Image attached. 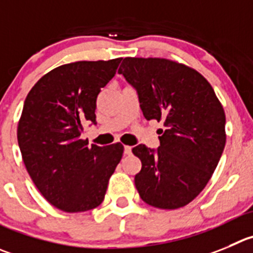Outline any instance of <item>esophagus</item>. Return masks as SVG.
I'll list each match as a JSON object with an SVG mask.
<instances>
[{"mask_svg": "<svg viewBox=\"0 0 253 253\" xmlns=\"http://www.w3.org/2000/svg\"><path fill=\"white\" fill-rule=\"evenodd\" d=\"M124 152H125V155H131V152H132V147H131V146H125V147H124Z\"/></svg>", "mask_w": 253, "mask_h": 253, "instance_id": "1", "label": "esophagus"}]
</instances>
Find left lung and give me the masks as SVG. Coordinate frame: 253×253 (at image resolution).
<instances>
[{"label": "left lung", "mask_w": 253, "mask_h": 253, "mask_svg": "<svg viewBox=\"0 0 253 253\" xmlns=\"http://www.w3.org/2000/svg\"><path fill=\"white\" fill-rule=\"evenodd\" d=\"M119 73L136 89L146 120L164 121L159 148H132L142 169L134 185L146 204L186 206L206 187L226 143V117L201 73L165 58L126 57Z\"/></svg>", "instance_id": "obj_1"}]
</instances>
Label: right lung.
<instances>
[{
    "instance_id": "obj_1",
    "label": "right lung",
    "mask_w": 253,
    "mask_h": 253,
    "mask_svg": "<svg viewBox=\"0 0 253 253\" xmlns=\"http://www.w3.org/2000/svg\"><path fill=\"white\" fill-rule=\"evenodd\" d=\"M121 58L79 61L49 71L28 92L17 128L23 164L41 195L65 212L102 204L124 153L121 143L100 147L81 140L96 125V100Z\"/></svg>"
}]
</instances>
